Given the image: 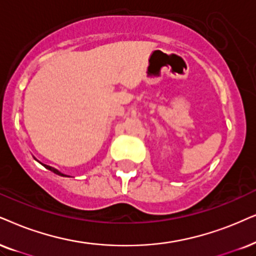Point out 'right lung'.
<instances>
[{"label":"right lung","mask_w":256,"mask_h":256,"mask_svg":"<svg viewBox=\"0 0 256 256\" xmlns=\"http://www.w3.org/2000/svg\"><path fill=\"white\" fill-rule=\"evenodd\" d=\"M46 166V169L50 170V171H53L54 174H59V176H62V177H70V176H67V174H62V172H60L59 170L54 169V168H52V166Z\"/></svg>","instance_id":"right-lung-1"}]
</instances>
